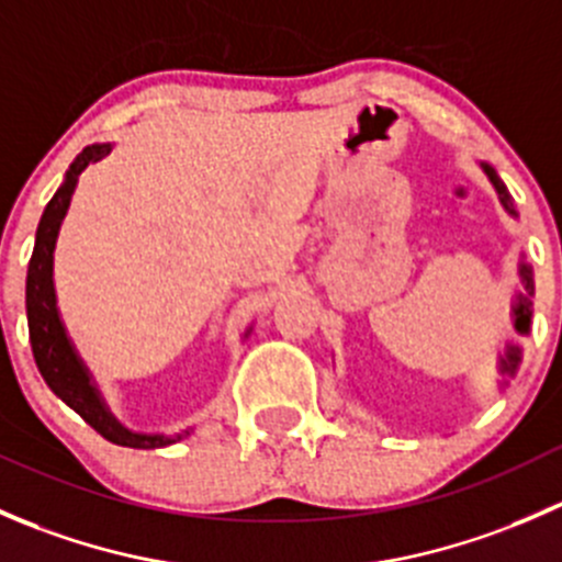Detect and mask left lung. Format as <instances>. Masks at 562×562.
<instances>
[{"label": "left lung", "mask_w": 562, "mask_h": 562, "mask_svg": "<svg viewBox=\"0 0 562 562\" xmlns=\"http://www.w3.org/2000/svg\"><path fill=\"white\" fill-rule=\"evenodd\" d=\"M481 171L486 173V179H490V184L495 187L497 192V201H501V206L506 209L508 217L517 220V209H514V198L512 192H508V187L503 184V179L497 176L495 168L490 166V162H479ZM517 274H519V282H522V291L514 293L512 299V326L514 331L519 334V337H527L530 334V321H532V291H536V285H532V269L530 263L525 260V252H519V263H517ZM519 364H522V345L519 342H506V350H503L501 356H497V372H501V389L508 386V378L517 375Z\"/></svg>", "instance_id": "1"}]
</instances>
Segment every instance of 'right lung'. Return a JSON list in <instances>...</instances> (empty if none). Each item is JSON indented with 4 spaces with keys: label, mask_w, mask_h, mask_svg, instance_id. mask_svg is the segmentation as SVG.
Listing matches in <instances>:
<instances>
[{
    "label": "right lung",
    "mask_w": 562,
    "mask_h": 562,
    "mask_svg": "<svg viewBox=\"0 0 562 562\" xmlns=\"http://www.w3.org/2000/svg\"><path fill=\"white\" fill-rule=\"evenodd\" d=\"M113 151V144H92L70 162L65 171L59 190L48 201L40 217L35 249L30 258V271H26V323H30V342L32 353H35L37 370L48 389L59 396L65 405H70L89 427L98 429L105 440L116 446H127V449H162V446L179 443V440L190 438L192 429L187 427L181 432H138L130 429L113 416L108 407L103 391L94 381L92 370L87 361L78 353L76 342L67 334L65 321H61L59 304H56V285H54V249L59 241L61 223L70 209L72 192L78 187V176L87 171L92 162H100ZM252 331L247 326L245 337Z\"/></svg>",
    "instance_id": "obj_1"
}]
</instances>
